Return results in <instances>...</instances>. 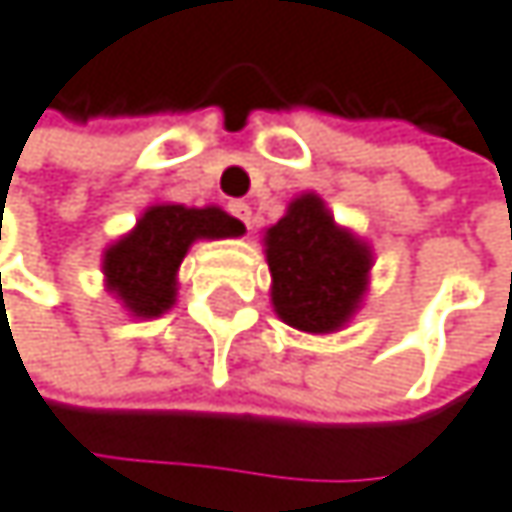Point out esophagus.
Masks as SVG:
<instances>
[{
  "instance_id": "1",
  "label": "esophagus",
  "mask_w": 512,
  "mask_h": 512,
  "mask_svg": "<svg viewBox=\"0 0 512 512\" xmlns=\"http://www.w3.org/2000/svg\"><path fill=\"white\" fill-rule=\"evenodd\" d=\"M228 213H232L238 222H244V225L250 228V207H247L244 201H232V204H228Z\"/></svg>"
}]
</instances>
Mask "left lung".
I'll return each mask as SVG.
<instances>
[{"mask_svg":"<svg viewBox=\"0 0 512 512\" xmlns=\"http://www.w3.org/2000/svg\"><path fill=\"white\" fill-rule=\"evenodd\" d=\"M265 259L277 317L302 332L342 329L369 287L372 250L336 225L314 192L290 201L265 232Z\"/></svg>","mask_w":512,"mask_h":512,"instance_id":"obj_1","label":"left lung"}]
</instances>
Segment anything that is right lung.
<instances>
[{
	"instance_id": "obj_1",
	"label": "right lung",
	"mask_w": 512,
	"mask_h": 512,
	"mask_svg": "<svg viewBox=\"0 0 512 512\" xmlns=\"http://www.w3.org/2000/svg\"><path fill=\"white\" fill-rule=\"evenodd\" d=\"M244 225L219 207H149L131 235L103 253L106 287L134 317H158L176 302V271L198 238H238Z\"/></svg>"
}]
</instances>
